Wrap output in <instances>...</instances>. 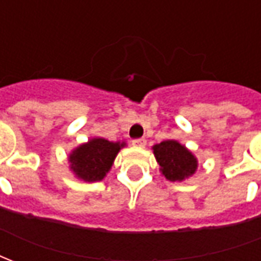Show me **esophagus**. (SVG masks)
<instances>
[{"instance_id":"1","label":"esophagus","mask_w":261,"mask_h":261,"mask_svg":"<svg viewBox=\"0 0 261 261\" xmlns=\"http://www.w3.org/2000/svg\"><path fill=\"white\" fill-rule=\"evenodd\" d=\"M132 144L133 146H136V147H144V146H146V139H135V140H132Z\"/></svg>"}]
</instances>
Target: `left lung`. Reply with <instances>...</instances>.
Listing matches in <instances>:
<instances>
[{"mask_svg":"<svg viewBox=\"0 0 261 261\" xmlns=\"http://www.w3.org/2000/svg\"><path fill=\"white\" fill-rule=\"evenodd\" d=\"M153 153L161 174L171 182L186 179L197 170V159L176 140H164L154 144Z\"/></svg>","mask_w":261,"mask_h":261,"instance_id":"1","label":"left lung"}]
</instances>
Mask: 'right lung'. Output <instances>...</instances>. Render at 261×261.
Returning a JSON list of instances; mask_svg holds the SVG:
<instances>
[{"instance_id":"right-lung-1","label":"right lung","mask_w":261,"mask_h":261,"mask_svg":"<svg viewBox=\"0 0 261 261\" xmlns=\"http://www.w3.org/2000/svg\"><path fill=\"white\" fill-rule=\"evenodd\" d=\"M125 142H110L102 138L90 139L87 143L77 146L69 154L70 170L85 182L104 179L108 171L111 170L117 154L125 147Z\"/></svg>"}]
</instances>
